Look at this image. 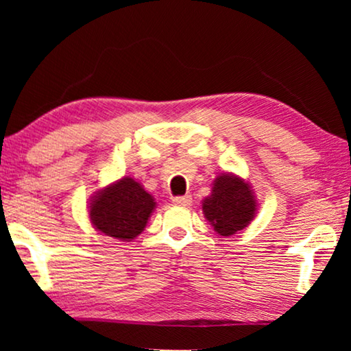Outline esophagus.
Listing matches in <instances>:
<instances>
[{"instance_id": "esophagus-1", "label": "esophagus", "mask_w": 351, "mask_h": 351, "mask_svg": "<svg viewBox=\"0 0 351 351\" xmlns=\"http://www.w3.org/2000/svg\"><path fill=\"white\" fill-rule=\"evenodd\" d=\"M171 201H173L175 206L186 207V206L192 204V197H190V195H184V197H175Z\"/></svg>"}]
</instances>
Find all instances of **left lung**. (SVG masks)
<instances>
[{"instance_id": "8db88e82", "label": "left lung", "mask_w": 351, "mask_h": 351, "mask_svg": "<svg viewBox=\"0 0 351 351\" xmlns=\"http://www.w3.org/2000/svg\"><path fill=\"white\" fill-rule=\"evenodd\" d=\"M203 212L217 234L229 237L247 228L257 212V203L245 180L223 173L213 181L212 193L203 201Z\"/></svg>"}]
</instances>
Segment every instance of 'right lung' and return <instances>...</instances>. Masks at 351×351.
<instances>
[{"label":"right lung","instance_id":"add662e5","mask_svg":"<svg viewBox=\"0 0 351 351\" xmlns=\"http://www.w3.org/2000/svg\"><path fill=\"white\" fill-rule=\"evenodd\" d=\"M154 207L152 195L133 178L125 176L93 197L90 218L102 234L130 241L144 230Z\"/></svg>","mask_w":351,"mask_h":351}]
</instances>
